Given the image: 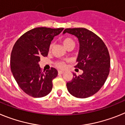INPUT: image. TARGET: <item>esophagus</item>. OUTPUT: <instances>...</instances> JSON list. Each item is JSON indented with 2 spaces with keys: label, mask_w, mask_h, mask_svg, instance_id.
<instances>
[{
  "label": "esophagus",
  "mask_w": 125,
  "mask_h": 125,
  "mask_svg": "<svg viewBox=\"0 0 125 125\" xmlns=\"http://www.w3.org/2000/svg\"><path fill=\"white\" fill-rule=\"evenodd\" d=\"M58 74H63V73H64V72L62 71V70H58Z\"/></svg>",
  "instance_id": "34e87169"
}]
</instances>
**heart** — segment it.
<instances>
[{"mask_svg":"<svg viewBox=\"0 0 125 125\" xmlns=\"http://www.w3.org/2000/svg\"><path fill=\"white\" fill-rule=\"evenodd\" d=\"M62 44H63V46H65V48H67V46H69V44H72V43H74L73 41L72 40L71 38H63L62 40ZM52 47V44H51L50 45V50H51ZM55 65L57 67L60 68V69H64L66 65H65V63L64 62L62 61H59V62H57L55 63Z\"/></svg>","mask_w":125,"mask_h":125,"instance_id":"b5f03b06","label":"heart"}]
</instances>
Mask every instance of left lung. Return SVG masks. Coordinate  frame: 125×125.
<instances>
[{
    "label": "left lung",
    "mask_w": 125,
    "mask_h": 125,
    "mask_svg": "<svg viewBox=\"0 0 125 125\" xmlns=\"http://www.w3.org/2000/svg\"><path fill=\"white\" fill-rule=\"evenodd\" d=\"M69 33L78 38L79 52L75 67L83 70L82 75L73 73L72 81L67 83L70 94L78 98H86L98 92L109 73L110 56L103 40L85 28H67Z\"/></svg>",
    "instance_id": "8db88e82"
}]
</instances>
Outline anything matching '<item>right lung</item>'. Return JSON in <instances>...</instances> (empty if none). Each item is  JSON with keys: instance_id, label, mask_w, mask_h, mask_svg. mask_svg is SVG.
Returning a JSON list of instances; mask_svg holds the SVG:
<instances>
[{"instance_id": "obj_1", "label": "right lung", "mask_w": 125, "mask_h": 125, "mask_svg": "<svg viewBox=\"0 0 125 125\" xmlns=\"http://www.w3.org/2000/svg\"><path fill=\"white\" fill-rule=\"evenodd\" d=\"M63 28L41 27L25 32L17 40L10 55V69L20 88L33 97L46 96L52 91V81L58 75L55 68L42 72L39 62L46 56L55 36Z\"/></svg>"}]
</instances>
